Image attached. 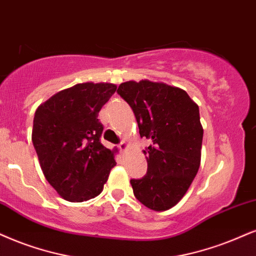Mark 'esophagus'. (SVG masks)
<instances>
[{
    "label": "esophagus",
    "instance_id": "obj_1",
    "mask_svg": "<svg viewBox=\"0 0 256 256\" xmlns=\"http://www.w3.org/2000/svg\"><path fill=\"white\" fill-rule=\"evenodd\" d=\"M118 148H120V150H121V152H126V150H128V144L126 142V141H122V142L118 144Z\"/></svg>",
    "mask_w": 256,
    "mask_h": 256
}]
</instances>
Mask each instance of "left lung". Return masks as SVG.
Here are the masks:
<instances>
[{
	"label": "left lung",
	"instance_id": "left-lung-1",
	"mask_svg": "<svg viewBox=\"0 0 256 256\" xmlns=\"http://www.w3.org/2000/svg\"><path fill=\"white\" fill-rule=\"evenodd\" d=\"M118 92L130 106L141 138L147 174L132 179L136 200L148 209H171L184 197L200 166L203 127L200 108L180 88L142 80L124 82Z\"/></svg>",
	"mask_w": 256,
	"mask_h": 256
}]
</instances>
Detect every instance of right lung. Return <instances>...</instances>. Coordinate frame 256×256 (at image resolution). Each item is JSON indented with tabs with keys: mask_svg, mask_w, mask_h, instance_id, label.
<instances>
[{
	"mask_svg": "<svg viewBox=\"0 0 256 256\" xmlns=\"http://www.w3.org/2000/svg\"><path fill=\"white\" fill-rule=\"evenodd\" d=\"M112 83L76 84L38 106L32 141L47 182L65 200H89L103 191L118 148L100 144L98 112L116 91Z\"/></svg>",
	"mask_w": 256,
	"mask_h": 256,
	"instance_id": "add662e5",
	"label": "right lung"
}]
</instances>
